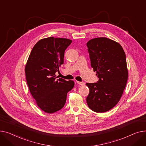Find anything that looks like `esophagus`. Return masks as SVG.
Listing matches in <instances>:
<instances>
[{"instance_id":"esophagus-1","label":"esophagus","mask_w":146,"mask_h":146,"mask_svg":"<svg viewBox=\"0 0 146 146\" xmlns=\"http://www.w3.org/2000/svg\"><path fill=\"white\" fill-rule=\"evenodd\" d=\"M76 82H77V84H79V85H84V84H85V83H84V82H83L76 81Z\"/></svg>"}]
</instances>
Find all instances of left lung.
I'll list each match as a JSON object with an SVG mask.
<instances>
[{
  "mask_svg": "<svg viewBox=\"0 0 146 146\" xmlns=\"http://www.w3.org/2000/svg\"><path fill=\"white\" fill-rule=\"evenodd\" d=\"M91 67L98 81L87 83L90 93L89 108L94 112L104 113L120 100L128 79L126 56L119 43L107 38H96L87 43Z\"/></svg>",
  "mask_w": 146,
  "mask_h": 146,
  "instance_id": "8db88e82",
  "label": "left lung"
}]
</instances>
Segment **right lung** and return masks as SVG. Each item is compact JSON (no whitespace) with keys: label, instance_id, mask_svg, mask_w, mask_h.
Instances as JSON below:
<instances>
[{"label":"right lung","instance_id":"right-lung-1","mask_svg":"<svg viewBox=\"0 0 146 146\" xmlns=\"http://www.w3.org/2000/svg\"><path fill=\"white\" fill-rule=\"evenodd\" d=\"M72 42L66 38L48 37L39 40L33 46L25 65L26 80L37 106L52 114L64 106L67 93L73 81L56 80L55 72L64 64L65 49Z\"/></svg>","mask_w":146,"mask_h":146}]
</instances>
